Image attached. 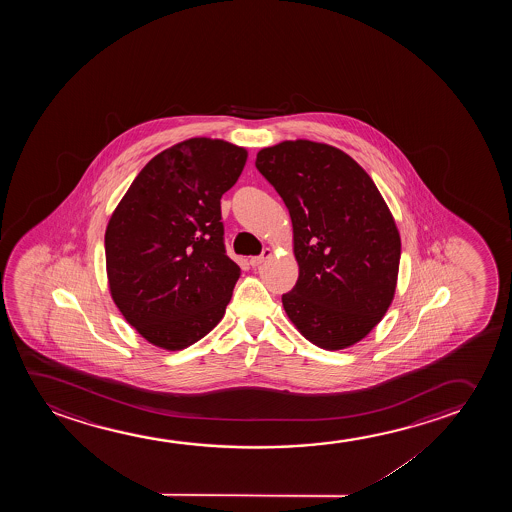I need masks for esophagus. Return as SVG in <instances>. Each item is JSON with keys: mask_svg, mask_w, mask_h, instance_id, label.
<instances>
[{"mask_svg": "<svg viewBox=\"0 0 512 512\" xmlns=\"http://www.w3.org/2000/svg\"><path fill=\"white\" fill-rule=\"evenodd\" d=\"M273 257V250L271 248H264V252L260 253L259 257H252L250 259V264L253 267L260 266V264H264L267 259H271Z\"/></svg>", "mask_w": 512, "mask_h": 512, "instance_id": "obj_1", "label": "esophagus"}]
</instances>
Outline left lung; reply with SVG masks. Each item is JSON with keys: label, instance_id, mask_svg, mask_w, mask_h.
I'll list each match as a JSON object with an SVG mask.
<instances>
[{"label": "left lung", "instance_id": "left-lung-1", "mask_svg": "<svg viewBox=\"0 0 512 512\" xmlns=\"http://www.w3.org/2000/svg\"><path fill=\"white\" fill-rule=\"evenodd\" d=\"M255 166L288 208L299 280L283 308L309 343L344 350L390 308L400 234L364 168L343 150L309 140L262 148Z\"/></svg>", "mask_w": 512, "mask_h": 512}]
</instances>
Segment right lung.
I'll use <instances>...</instances> for the list:
<instances>
[{
  "label": "right lung",
  "mask_w": 512,
  "mask_h": 512,
  "mask_svg": "<svg viewBox=\"0 0 512 512\" xmlns=\"http://www.w3.org/2000/svg\"><path fill=\"white\" fill-rule=\"evenodd\" d=\"M248 152L190 138L155 155L106 225V276L122 316L157 348L178 351L224 318L241 269L227 257L220 199Z\"/></svg>",
  "instance_id": "1"
}]
</instances>
